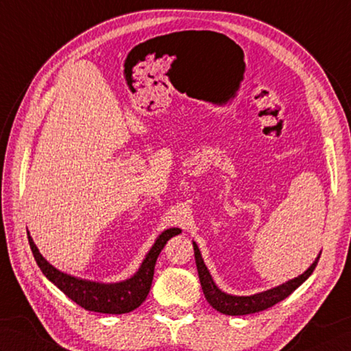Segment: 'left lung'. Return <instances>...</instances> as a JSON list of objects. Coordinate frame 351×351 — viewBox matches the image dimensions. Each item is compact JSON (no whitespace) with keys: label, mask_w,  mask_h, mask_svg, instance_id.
<instances>
[{"label":"left lung","mask_w":351,"mask_h":351,"mask_svg":"<svg viewBox=\"0 0 351 351\" xmlns=\"http://www.w3.org/2000/svg\"><path fill=\"white\" fill-rule=\"evenodd\" d=\"M193 250H195V260H196V266H197V274H199V280H201V286L205 298L216 308L217 312H221L223 315H231V317H236V315H250V313H256V312H262L269 308L272 306H276L280 301H283L285 298L289 297V295L297 289L298 286H301L304 281L311 277V274L313 272L315 267H317V263L319 260V256L317 260L311 265V267L306 272L301 274L297 278H292L286 283L280 285L277 287H272L269 291L260 292V293H254L250 295V297H237V295H230L222 292L219 287L216 286L215 281H213L210 272L205 266L201 251H199L197 245L193 242Z\"/></svg>","instance_id":"left-lung-1"}]
</instances>
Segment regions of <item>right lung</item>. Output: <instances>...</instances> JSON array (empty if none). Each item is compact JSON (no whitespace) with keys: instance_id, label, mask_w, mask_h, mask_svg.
Here are the masks:
<instances>
[{"instance_id":"1","label":"right lung","mask_w":351,"mask_h":351,"mask_svg":"<svg viewBox=\"0 0 351 351\" xmlns=\"http://www.w3.org/2000/svg\"><path fill=\"white\" fill-rule=\"evenodd\" d=\"M180 228H169L162 231L147 252L146 258L143 260L140 269L132 277L120 281V283H97V281L82 280L60 272L43 257V254L39 252L33 239L30 237L29 231H27V236H29L30 248L40 271L68 298H71L75 304L86 308L89 312L121 315L135 311L146 300L150 286H152L156 258L162 251L164 245L167 243V240L180 234Z\"/></svg>"}]
</instances>
